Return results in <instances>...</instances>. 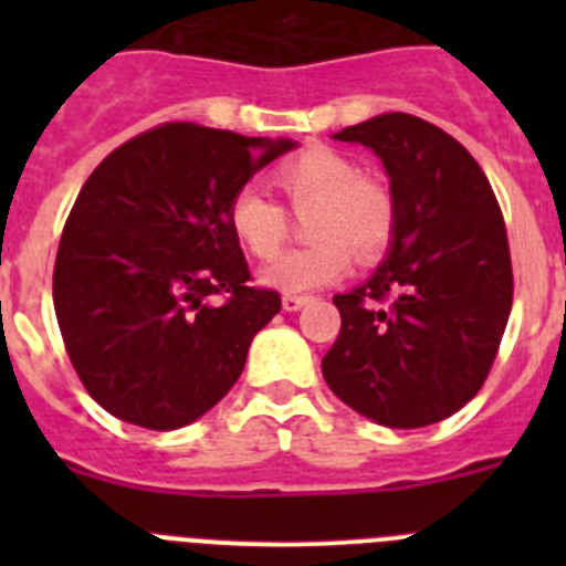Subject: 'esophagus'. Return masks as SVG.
Returning a JSON list of instances; mask_svg holds the SVG:
<instances>
[{
  "instance_id": "esophagus-1",
  "label": "esophagus",
  "mask_w": 566,
  "mask_h": 566,
  "mask_svg": "<svg viewBox=\"0 0 566 566\" xmlns=\"http://www.w3.org/2000/svg\"><path fill=\"white\" fill-rule=\"evenodd\" d=\"M308 300L312 297H306V294H283V308H286V312H300Z\"/></svg>"
}]
</instances>
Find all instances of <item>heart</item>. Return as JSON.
<instances>
[{
	"instance_id": "heart-1",
	"label": "heart",
	"mask_w": 566,
	"mask_h": 566,
	"mask_svg": "<svg viewBox=\"0 0 566 566\" xmlns=\"http://www.w3.org/2000/svg\"><path fill=\"white\" fill-rule=\"evenodd\" d=\"M274 184L292 207L317 203V209L308 221L314 243L274 258L260 272L266 286L289 294L312 292L343 277L352 252L363 263H371L391 247L397 232L394 195L382 184L365 178L352 155L314 144L280 164ZM227 221L240 247L263 260L277 254L289 232L286 209L254 184L234 189Z\"/></svg>"
}]
</instances>
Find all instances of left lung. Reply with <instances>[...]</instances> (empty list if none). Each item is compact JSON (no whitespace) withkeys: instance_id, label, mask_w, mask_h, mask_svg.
<instances>
[{"instance_id":"8db88e82","label":"left lung","mask_w":566,"mask_h":566,"mask_svg":"<svg viewBox=\"0 0 566 566\" xmlns=\"http://www.w3.org/2000/svg\"><path fill=\"white\" fill-rule=\"evenodd\" d=\"M337 142L382 158L397 203L388 258L337 294L328 388L385 428H424L476 397L499 354L513 266L502 209L462 144L408 113L345 127Z\"/></svg>"}]
</instances>
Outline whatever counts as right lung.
Masks as SVG:
<instances>
[{"mask_svg":"<svg viewBox=\"0 0 566 566\" xmlns=\"http://www.w3.org/2000/svg\"><path fill=\"white\" fill-rule=\"evenodd\" d=\"M292 147L169 122L113 149L84 181L59 240L53 306L70 363L104 411L175 431L238 382L280 294L249 286L227 207Z\"/></svg>","mask_w":566,"mask_h":566,"instance_id":"right-lung-1","label":"right lung"}]
</instances>
